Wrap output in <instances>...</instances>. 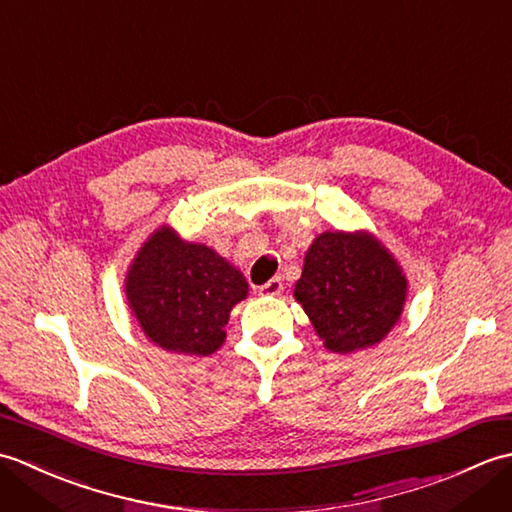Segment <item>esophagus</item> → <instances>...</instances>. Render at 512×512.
Returning <instances> with one entry per match:
<instances>
[{
  "label": "esophagus",
  "instance_id": "34e87169",
  "mask_svg": "<svg viewBox=\"0 0 512 512\" xmlns=\"http://www.w3.org/2000/svg\"><path fill=\"white\" fill-rule=\"evenodd\" d=\"M281 290H284V281H281L279 277H275V279H270L268 284H264L262 288H259V295L277 297V295H281Z\"/></svg>",
  "mask_w": 512,
  "mask_h": 512
}]
</instances>
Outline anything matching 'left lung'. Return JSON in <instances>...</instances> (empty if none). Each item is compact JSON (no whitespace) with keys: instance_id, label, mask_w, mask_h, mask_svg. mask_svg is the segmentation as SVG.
Returning a JSON list of instances; mask_svg holds the SVG:
<instances>
[{"instance_id":"obj_1","label":"left lung","mask_w":512,"mask_h":512,"mask_svg":"<svg viewBox=\"0 0 512 512\" xmlns=\"http://www.w3.org/2000/svg\"><path fill=\"white\" fill-rule=\"evenodd\" d=\"M407 281L372 235L323 233L306 253L295 299L332 352L378 343L394 328Z\"/></svg>"}]
</instances>
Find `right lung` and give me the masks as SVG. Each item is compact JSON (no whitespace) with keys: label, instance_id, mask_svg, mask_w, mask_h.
<instances>
[{"label":"right lung","instance_id":"obj_1","mask_svg":"<svg viewBox=\"0 0 512 512\" xmlns=\"http://www.w3.org/2000/svg\"><path fill=\"white\" fill-rule=\"evenodd\" d=\"M248 292L239 270L202 244L160 228L127 275V299L140 328L169 352L209 356L224 341L233 306Z\"/></svg>","mask_w":512,"mask_h":512}]
</instances>
